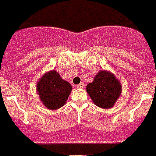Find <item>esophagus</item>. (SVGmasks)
Masks as SVG:
<instances>
[{
    "instance_id": "esophagus-1",
    "label": "esophagus",
    "mask_w": 156,
    "mask_h": 156,
    "mask_svg": "<svg viewBox=\"0 0 156 156\" xmlns=\"http://www.w3.org/2000/svg\"><path fill=\"white\" fill-rule=\"evenodd\" d=\"M76 87L78 88H83L84 87V84L83 83V82H81V83H80L79 84H77Z\"/></svg>"
}]
</instances>
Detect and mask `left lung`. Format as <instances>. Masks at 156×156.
<instances>
[{
    "label": "left lung",
    "instance_id": "1",
    "mask_svg": "<svg viewBox=\"0 0 156 156\" xmlns=\"http://www.w3.org/2000/svg\"><path fill=\"white\" fill-rule=\"evenodd\" d=\"M86 91L97 106L109 109L120 97L122 85L113 73L100 71L93 81L87 85Z\"/></svg>",
    "mask_w": 156,
    "mask_h": 156
}]
</instances>
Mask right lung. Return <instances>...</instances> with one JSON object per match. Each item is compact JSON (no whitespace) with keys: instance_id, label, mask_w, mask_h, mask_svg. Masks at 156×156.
<instances>
[{"instance_id":"right-lung-1","label":"right lung","mask_w":156,"mask_h":156,"mask_svg":"<svg viewBox=\"0 0 156 156\" xmlns=\"http://www.w3.org/2000/svg\"><path fill=\"white\" fill-rule=\"evenodd\" d=\"M36 88L41 101L51 110L64 105L72 89L70 83L62 79L54 70L45 73L41 77Z\"/></svg>"}]
</instances>
